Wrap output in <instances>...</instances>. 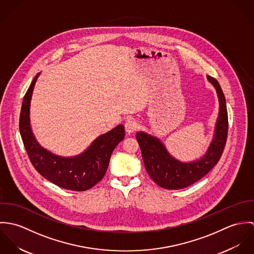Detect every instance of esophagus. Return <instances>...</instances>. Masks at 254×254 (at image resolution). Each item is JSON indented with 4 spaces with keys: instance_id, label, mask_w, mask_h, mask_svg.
Wrapping results in <instances>:
<instances>
[{
    "instance_id": "1",
    "label": "esophagus",
    "mask_w": 254,
    "mask_h": 254,
    "mask_svg": "<svg viewBox=\"0 0 254 254\" xmlns=\"http://www.w3.org/2000/svg\"><path fill=\"white\" fill-rule=\"evenodd\" d=\"M137 129V122L133 119H128L125 122V130L128 134H131L133 132H135Z\"/></svg>"
}]
</instances>
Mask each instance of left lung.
I'll return each instance as SVG.
<instances>
[{"mask_svg":"<svg viewBox=\"0 0 254 254\" xmlns=\"http://www.w3.org/2000/svg\"><path fill=\"white\" fill-rule=\"evenodd\" d=\"M207 79L216 89L220 110L214 138L207 152L200 159L181 162L169 154L159 139L145 132H138L136 135L147 174L155 184L163 189H184L200 180L217 164L224 151L228 136L226 100L217 80L211 76H207Z\"/></svg>","mask_w":254,"mask_h":254,"instance_id":"left-lung-1","label":"left lung"}]
</instances>
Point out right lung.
<instances>
[{
	"label": "right lung",
	"instance_id": "1",
	"mask_svg": "<svg viewBox=\"0 0 254 254\" xmlns=\"http://www.w3.org/2000/svg\"><path fill=\"white\" fill-rule=\"evenodd\" d=\"M39 74L23 98L19 117V131L28 157L37 171L53 184L76 191L87 190L104 178L112 151L124 139V126L119 125L100 136L84 152L74 157L53 154L37 143L30 127V101Z\"/></svg>",
	"mask_w": 254,
	"mask_h": 254
}]
</instances>
